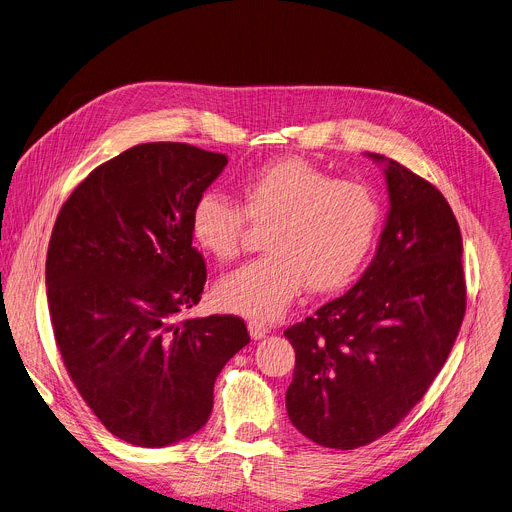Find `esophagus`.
<instances>
[{"instance_id": "34e87169", "label": "esophagus", "mask_w": 512, "mask_h": 512, "mask_svg": "<svg viewBox=\"0 0 512 512\" xmlns=\"http://www.w3.org/2000/svg\"><path fill=\"white\" fill-rule=\"evenodd\" d=\"M267 333H269V329L265 327L263 322H257V320H251V322H249V335H251L253 341H261Z\"/></svg>"}]
</instances>
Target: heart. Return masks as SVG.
<instances>
[{
	"label": "heart",
	"instance_id": "b5f03b06",
	"mask_svg": "<svg viewBox=\"0 0 512 512\" xmlns=\"http://www.w3.org/2000/svg\"><path fill=\"white\" fill-rule=\"evenodd\" d=\"M241 208L204 192L190 216L196 245L218 261L237 257L247 220L267 226L265 257L220 277L222 308L257 320L284 314L304 290L343 288L367 257L380 224V202L369 185L333 179L304 159H284L247 175Z\"/></svg>",
	"mask_w": 512,
	"mask_h": 512
}]
</instances>
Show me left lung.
<instances>
[{"instance_id":"8db88e82","label":"left lung","mask_w":512,"mask_h":512,"mask_svg":"<svg viewBox=\"0 0 512 512\" xmlns=\"http://www.w3.org/2000/svg\"><path fill=\"white\" fill-rule=\"evenodd\" d=\"M388 216L376 255L341 298L284 335L296 351L286 392L310 441L355 449L392 431L441 371L466 314L461 232L443 194L384 155Z\"/></svg>"}]
</instances>
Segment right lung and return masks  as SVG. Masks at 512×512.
Wrapping results in <instances>:
<instances>
[{"label": "right lung", "instance_id": "obj_1", "mask_svg": "<svg viewBox=\"0 0 512 512\" xmlns=\"http://www.w3.org/2000/svg\"><path fill=\"white\" fill-rule=\"evenodd\" d=\"M226 163L185 143L136 145L91 171L53 228L46 298L61 357L102 425L136 447L196 435L222 367L251 341L239 316H181L206 284L192 208Z\"/></svg>", "mask_w": 512, "mask_h": 512}]
</instances>
